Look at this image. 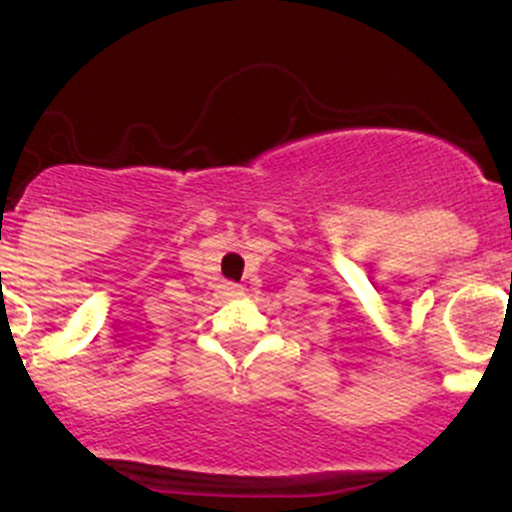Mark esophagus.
<instances>
[{"mask_svg": "<svg viewBox=\"0 0 512 512\" xmlns=\"http://www.w3.org/2000/svg\"><path fill=\"white\" fill-rule=\"evenodd\" d=\"M223 297H230V299L242 297V287L240 285H232V282H225V285H223Z\"/></svg>", "mask_w": 512, "mask_h": 512, "instance_id": "1", "label": "esophagus"}]
</instances>
